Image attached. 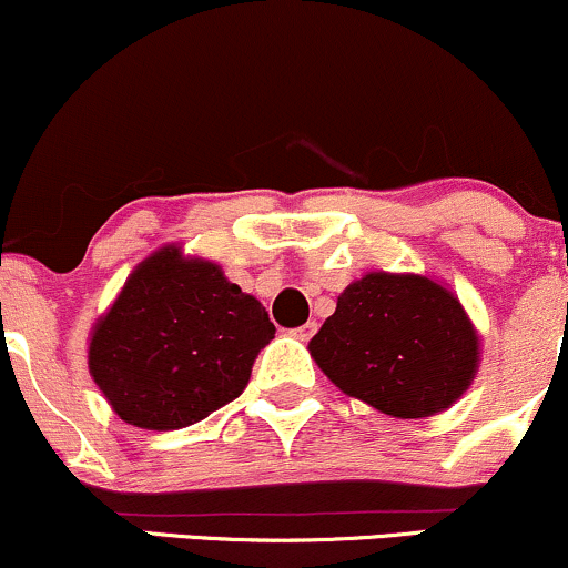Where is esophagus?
I'll return each instance as SVG.
<instances>
[{"mask_svg": "<svg viewBox=\"0 0 568 568\" xmlns=\"http://www.w3.org/2000/svg\"><path fill=\"white\" fill-rule=\"evenodd\" d=\"M315 332H317V323H315V321H310V323H304V326L294 328V332H291V334H294L296 339H304V342H307V339H313Z\"/></svg>", "mask_w": 568, "mask_h": 568, "instance_id": "esophagus-1", "label": "esophagus"}]
</instances>
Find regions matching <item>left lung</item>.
I'll use <instances>...</instances> for the list:
<instances>
[{
	"label": "left lung",
	"instance_id": "8db88e82",
	"mask_svg": "<svg viewBox=\"0 0 568 568\" xmlns=\"http://www.w3.org/2000/svg\"><path fill=\"white\" fill-rule=\"evenodd\" d=\"M479 342L456 296L420 274L369 272L336 298L310 342L347 396L394 417L450 407L477 372Z\"/></svg>",
	"mask_w": 568,
	"mask_h": 568
}]
</instances>
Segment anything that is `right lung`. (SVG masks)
Returning <instances> with one entry per match:
<instances>
[{
	"label": "right lung",
	"instance_id": "1",
	"mask_svg": "<svg viewBox=\"0 0 568 568\" xmlns=\"http://www.w3.org/2000/svg\"><path fill=\"white\" fill-rule=\"evenodd\" d=\"M274 339L270 313L210 261L164 247L97 323L89 369L121 420L172 432L234 402Z\"/></svg>",
	"mask_w": 568,
	"mask_h": 568
}]
</instances>
